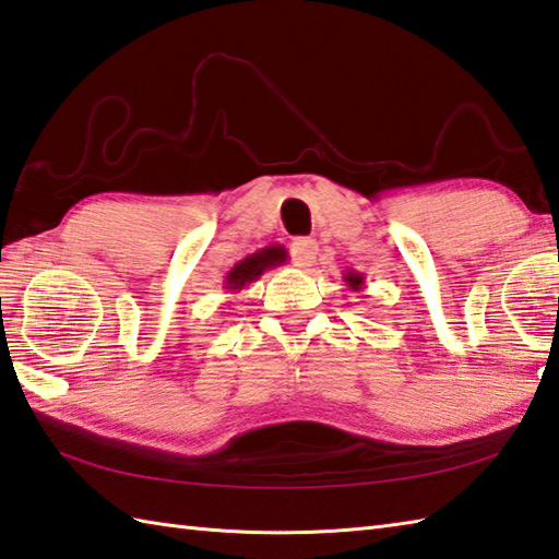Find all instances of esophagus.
<instances>
[{
	"label": "esophagus",
	"instance_id": "obj_1",
	"mask_svg": "<svg viewBox=\"0 0 559 559\" xmlns=\"http://www.w3.org/2000/svg\"><path fill=\"white\" fill-rule=\"evenodd\" d=\"M289 253L296 267H311L318 255V243L311 241V238H296V241L289 246Z\"/></svg>",
	"mask_w": 559,
	"mask_h": 559
}]
</instances>
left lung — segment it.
<instances>
[{
  "label": "left lung",
  "mask_w": 559,
  "mask_h": 559,
  "mask_svg": "<svg viewBox=\"0 0 559 559\" xmlns=\"http://www.w3.org/2000/svg\"><path fill=\"white\" fill-rule=\"evenodd\" d=\"M343 280L347 282V287L352 292H361L364 289V275H361V272H357V270H347Z\"/></svg>",
  "instance_id": "8db88e82"
}]
</instances>
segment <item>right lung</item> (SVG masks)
<instances>
[{"label": "right lung", "instance_id": "1", "mask_svg": "<svg viewBox=\"0 0 559 559\" xmlns=\"http://www.w3.org/2000/svg\"><path fill=\"white\" fill-rule=\"evenodd\" d=\"M280 260H284V253H275L272 248H265V250H258V253L243 258L241 263H236L229 275L224 277V289L226 292H241L243 287H248L250 282H255L260 275H265V270L270 267H277Z\"/></svg>", "mask_w": 559, "mask_h": 559}]
</instances>
